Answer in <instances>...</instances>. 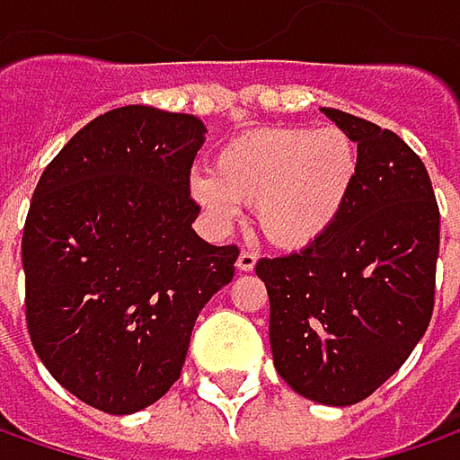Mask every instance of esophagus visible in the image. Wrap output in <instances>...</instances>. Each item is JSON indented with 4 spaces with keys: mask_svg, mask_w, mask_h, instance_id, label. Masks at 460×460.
Returning a JSON list of instances; mask_svg holds the SVG:
<instances>
[{
    "mask_svg": "<svg viewBox=\"0 0 460 460\" xmlns=\"http://www.w3.org/2000/svg\"><path fill=\"white\" fill-rule=\"evenodd\" d=\"M235 267H238L241 272H251V270L256 267V253H253V251H241V256H238Z\"/></svg>",
    "mask_w": 460,
    "mask_h": 460,
    "instance_id": "1",
    "label": "esophagus"
}]
</instances>
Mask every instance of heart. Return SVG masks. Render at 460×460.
I'll return each instance as SVG.
<instances>
[{
	"label": "heart",
	"mask_w": 460,
	"mask_h": 460,
	"mask_svg": "<svg viewBox=\"0 0 460 460\" xmlns=\"http://www.w3.org/2000/svg\"><path fill=\"white\" fill-rule=\"evenodd\" d=\"M356 167V146L338 128H264L222 148L214 172L190 178V196L214 222H230L238 201L256 207L261 235L298 251L338 222Z\"/></svg>",
	"instance_id": "b5f03b06"
}]
</instances>
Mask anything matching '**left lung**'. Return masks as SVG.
<instances>
[{
	"instance_id": "1",
	"label": "left lung",
	"mask_w": 460,
	"mask_h": 460,
	"mask_svg": "<svg viewBox=\"0 0 460 460\" xmlns=\"http://www.w3.org/2000/svg\"><path fill=\"white\" fill-rule=\"evenodd\" d=\"M356 144L343 214L298 253L259 259L278 375L298 395L353 406L390 379L429 327L440 209L421 159L393 130L322 107Z\"/></svg>"
}]
</instances>
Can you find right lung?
Wrapping results in <instances>:
<instances>
[{"label":"right lung","mask_w":460,"mask_h":460,"mask_svg":"<svg viewBox=\"0 0 460 460\" xmlns=\"http://www.w3.org/2000/svg\"><path fill=\"white\" fill-rule=\"evenodd\" d=\"M204 122L117 107L78 130L33 190L22 230L25 319L49 375L104 413H136L181 377L199 312L238 246L193 230Z\"/></svg>","instance_id":"1"}]
</instances>
